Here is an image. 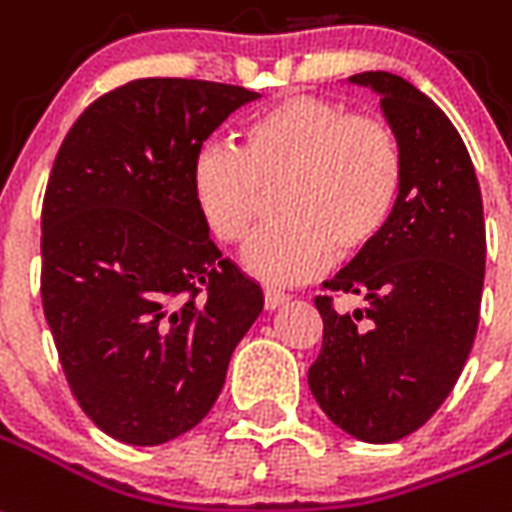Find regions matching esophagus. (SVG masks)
Here are the masks:
<instances>
[{"label":"esophagus","mask_w":512,"mask_h":512,"mask_svg":"<svg viewBox=\"0 0 512 512\" xmlns=\"http://www.w3.org/2000/svg\"><path fill=\"white\" fill-rule=\"evenodd\" d=\"M288 296L283 291H275V288H264V307L267 310H277V307H283Z\"/></svg>","instance_id":"esophagus-1"}]
</instances>
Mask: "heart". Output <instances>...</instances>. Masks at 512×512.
I'll return each instance as SVG.
<instances>
[{
	"mask_svg": "<svg viewBox=\"0 0 512 512\" xmlns=\"http://www.w3.org/2000/svg\"><path fill=\"white\" fill-rule=\"evenodd\" d=\"M400 189L403 152L390 125L315 95L261 109L237 149L205 146L192 170L202 219L227 245L251 235L275 194L277 221L245 248V267L275 285L363 256L390 227Z\"/></svg>",
	"mask_w": 512,
	"mask_h": 512,
	"instance_id": "heart-1",
	"label": "heart"
}]
</instances>
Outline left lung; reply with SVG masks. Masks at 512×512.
<instances>
[{"label": "left lung", "instance_id": "1", "mask_svg": "<svg viewBox=\"0 0 512 512\" xmlns=\"http://www.w3.org/2000/svg\"><path fill=\"white\" fill-rule=\"evenodd\" d=\"M350 82L382 95L403 152V189L384 235L323 283V344L307 379L336 427L392 443L433 417L473 350L486 227L473 160L449 117L390 71ZM334 295H360L367 307L339 313Z\"/></svg>", "mask_w": 512, "mask_h": 512}]
</instances>
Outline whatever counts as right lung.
Returning <instances> with one entry per match:
<instances>
[{"label": "right lung", "mask_w": 512, "mask_h": 512, "mask_svg": "<svg viewBox=\"0 0 512 512\" xmlns=\"http://www.w3.org/2000/svg\"><path fill=\"white\" fill-rule=\"evenodd\" d=\"M256 98L205 79H133L95 98L58 149L42 307L74 398L122 443L160 446L202 422L264 307L192 192L202 144Z\"/></svg>", "instance_id": "1"}]
</instances>
